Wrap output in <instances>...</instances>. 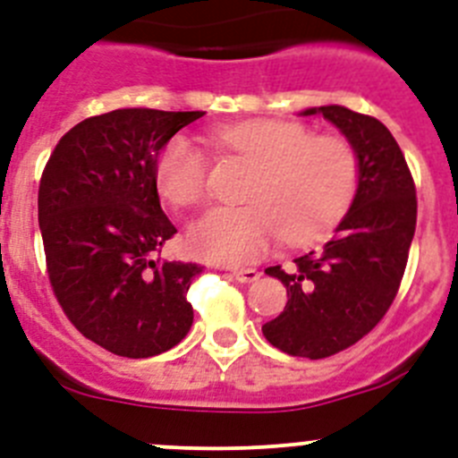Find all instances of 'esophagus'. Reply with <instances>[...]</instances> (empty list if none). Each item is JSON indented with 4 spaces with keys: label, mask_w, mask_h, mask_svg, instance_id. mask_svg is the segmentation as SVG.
Instances as JSON below:
<instances>
[{
    "label": "esophagus",
    "mask_w": 458,
    "mask_h": 458,
    "mask_svg": "<svg viewBox=\"0 0 458 458\" xmlns=\"http://www.w3.org/2000/svg\"><path fill=\"white\" fill-rule=\"evenodd\" d=\"M232 275L238 282H242V284H252V282H257V279L261 277V273L254 268H233Z\"/></svg>",
    "instance_id": "1"
}]
</instances>
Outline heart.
I'll return each instance as SVG.
<instances>
[{
	"mask_svg": "<svg viewBox=\"0 0 458 458\" xmlns=\"http://www.w3.org/2000/svg\"><path fill=\"white\" fill-rule=\"evenodd\" d=\"M225 147L259 165L245 208H216L190 225L188 242L197 257L222 264H252L273 250L279 236L310 245L333 232L358 192L360 165L349 141L314 137L289 121H245L216 132ZM208 165L183 135L157 156V192L174 206L204 199Z\"/></svg>",
	"mask_w": 458,
	"mask_h": 458,
	"instance_id": "b5f03b06",
	"label": "heart"
}]
</instances>
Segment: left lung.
Returning <instances> with one entry per match:
<instances>
[{"label": "left lung", "instance_id": "8db88e82", "mask_svg": "<svg viewBox=\"0 0 458 458\" xmlns=\"http://www.w3.org/2000/svg\"><path fill=\"white\" fill-rule=\"evenodd\" d=\"M301 114H321L339 128L358 156L360 183L321 250L293 259L289 270L266 268L286 286L289 302L261 330L284 353L321 360L360 342L390 310L415 236L418 199L406 157L378 119L344 105Z\"/></svg>", "mask_w": 458, "mask_h": 458}]
</instances>
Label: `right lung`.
Wrapping results in <instances>:
<instances>
[{"instance_id":"1","label":"right lung","mask_w":458,"mask_h":458,"mask_svg":"<svg viewBox=\"0 0 458 458\" xmlns=\"http://www.w3.org/2000/svg\"><path fill=\"white\" fill-rule=\"evenodd\" d=\"M204 112L125 107L59 140L40 176L38 225L56 301L87 339L121 358L174 349L192 326L201 266L160 261L176 233L160 208L163 147Z\"/></svg>"}]
</instances>
